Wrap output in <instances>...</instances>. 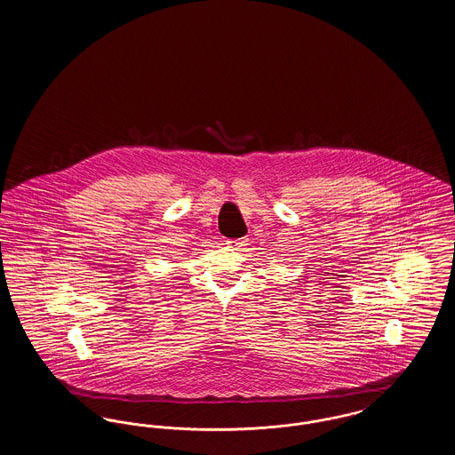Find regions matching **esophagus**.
<instances>
[{"mask_svg": "<svg viewBox=\"0 0 455 455\" xmlns=\"http://www.w3.org/2000/svg\"><path fill=\"white\" fill-rule=\"evenodd\" d=\"M246 242H248V240L242 238V240H229L228 244H229L231 248H235V250H243V248L246 246Z\"/></svg>", "mask_w": 455, "mask_h": 455, "instance_id": "34e87169", "label": "esophagus"}]
</instances>
